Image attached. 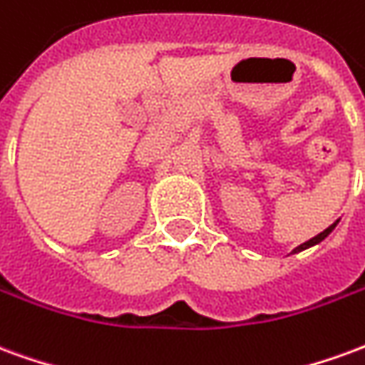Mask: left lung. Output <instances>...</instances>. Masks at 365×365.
<instances>
[{"label": "left lung", "instance_id": "obj_1", "mask_svg": "<svg viewBox=\"0 0 365 365\" xmlns=\"http://www.w3.org/2000/svg\"><path fill=\"white\" fill-rule=\"evenodd\" d=\"M338 225V221L336 222H332V225H330L329 229H324L321 232V235H317V237H313L311 238V240H307V242H303V245H299L297 248H295V250H293V252L291 254H297V252H303V250H307V248H311V246H314V245H319V242H322V240H324V238L329 237L330 232H332V230H334V227H336Z\"/></svg>", "mask_w": 365, "mask_h": 365}]
</instances>
